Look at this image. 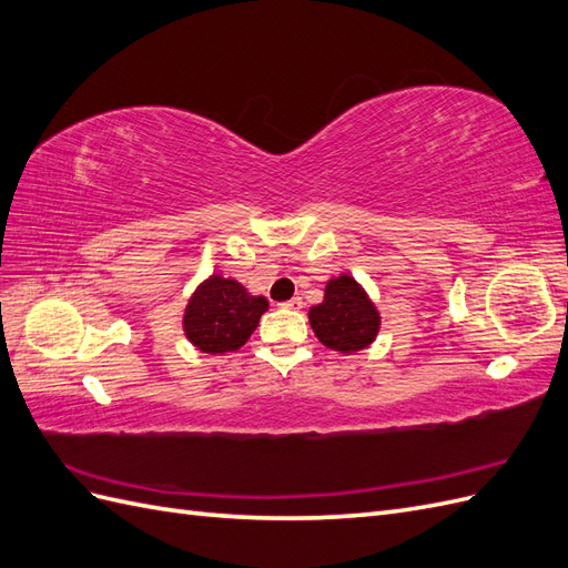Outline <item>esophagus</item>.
I'll return each instance as SVG.
<instances>
[{
  "instance_id": "1",
  "label": "esophagus",
  "mask_w": 568,
  "mask_h": 568,
  "mask_svg": "<svg viewBox=\"0 0 568 568\" xmlns=\"http://www.w3.org/2000/svg\"><path fill=\"white\" fill-rule=\"evenodd\" d=\"M284 307H288V311H301L303 307V298L301 296H294L291 301H286V303H282Z\"/></svg>"
}]
</instances>
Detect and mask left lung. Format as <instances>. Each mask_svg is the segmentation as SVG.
Returning a JSON list of instances; mask_svg holds the SVG:
<instances>
[{
  "mask_svg": "<svg viewBox=\"0 0 568 568\" xmlns=\"http://www.w3.org/2000/svg\"><path fill=\"white\" fill-rule=\"evenodd\" d=\"M311 326L326 348L355 353L367 348L379 332V313L359 284L341 274L324 288V301L311 307Z\"/></svg>",
  "mask_w": 568,
  "mask_h": 568,
  "instance_id": "obj_1",
  "label": "left lung"
}]
</instances>
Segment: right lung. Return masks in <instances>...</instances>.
I'll return each mask as SVG.
<instances>
[{"mask_svg": "<svg viewBox=\"0 0 568 568\" xmlns=\"http://www.w3.org/2000/svg\"><path fill=\"white\" fill-rule=\"evenodd\" d=\"M267 311L263 296L220 274L203 282L184 311V334L203 353L239 351Z\"/></svg>", "mask_w": 568, "mask_h": 568, "instance_id": "add662e5", "label": "right lung"}]
</instances>
